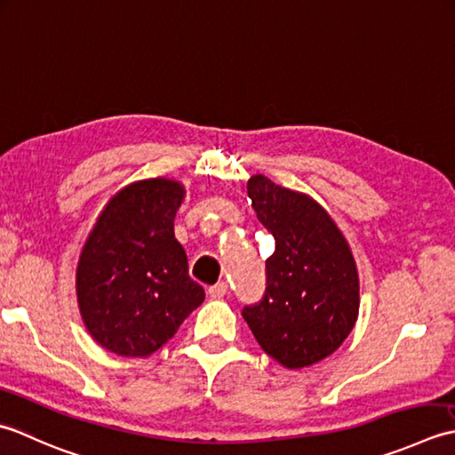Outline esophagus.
<instances>
[{"mask_svg": "<svg viewBox=\"0 0 455 455\" xmlns=\"http://www.w3.org/2000/svg\"><path fill=\"white\" fill-rule=\"evenodd\" d=\"M228 291H229V286H228V283H216V284H212L210 289H208V294L212 296V299H224V296L228 294Z\"/></svg>", "mask_w": 455, "mask_h": 455, "instance_id": "obj_1", "label": "esophagus"}]
</instances>
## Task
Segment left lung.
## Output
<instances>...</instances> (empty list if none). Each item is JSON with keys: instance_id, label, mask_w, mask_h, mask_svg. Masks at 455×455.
<instances>
[{"instance_id": "obj_1", "label": "left lung", "mask_w": 455, "mask_h": 455, "mask_svg": "<svg viewBox=\"0 0 455 455\" xmlns=\"http://www.w3.org/2000/svg\"><path fill=\"white\" fill-rule=\"evenodd\" d=\"M257 220L275 237L265 263L261 300L241 316L268 355L289 369L333 354L354 330L359 279L354 255L338 226L306 194L257 174L247 182Z\"/></svg>"}]
</instances>
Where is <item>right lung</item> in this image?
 Masks as SVG:
<instances>
[{
  "label": "right lung",
  "instance_id": "right-lung-1",
  "mask_svg": "<svg viewBox=\"0 0 455 455\" xmlns=\"http://www.w3.org/2000/svg\"><path fill=\"white\" fill-rule=\"evenodd\" d=\"M184 198L179 182L129 184L101 212L82 249L76 271L80 314L101 347L147 357L169 341L204 302L188 259L174 239Z\"/></svg>",
  "mask_w": 455,
  "mask_h": 455
}]
</instances>
